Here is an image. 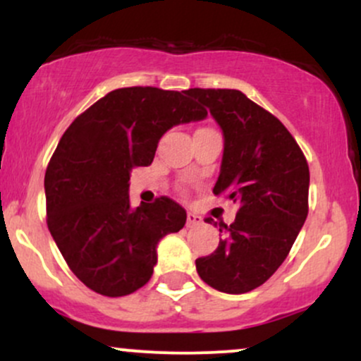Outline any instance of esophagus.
<instances>
[{
    "instance_id": "esophagus-1",
    "label": "esophagus",
    "mask_w": 361,
    "mask_h": 361,
    "mask_svg": "<svg viewBox=\"0 0 361 361\" xmlns=\"http://www.w3.org/2000/svg\"><path fill=\"white\" fill-rule=\"evenodd\" d=\"M202 224V217H198L197 214L188 212L186 215V227H195V226H200Z\"/></svg>"
}]
</instances>
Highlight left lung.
I'll return each mask as SVG.
<instances>
[{
    "mask_svg": "<svg viewBox=\"0 0 361 361\" xmlns=\"http://www.w3.org/2000/svg\"><path fill=\"white\" fill-rule=\"evenodd\" d=\"M188 94L224 132L214 195L239 205L231 226L205 219L222 239L212 255L195 261L197 271L219 292H251L279 270L307 219V159L287 127L241 91L192 88Z\"/></svg>",
    "mask_w": 361,
    "mask_h": 361,
    "instance_id": "obj_1",
    "label": "left lung"
}]
</instances>
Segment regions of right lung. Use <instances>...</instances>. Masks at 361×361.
Masks as SVG:
<instances>
[{"instance_id":"1","label":"right lung","mask_w":361,"mask_h":361,"mask_svg":"<svg viewBox=\"0 0 361 361\" xmlns=\"http://www.w3.org/2000/svg\"><path fill=\"white\" fill-rule=\"evenodd\" d=\"M205 117L188 91L132 86L110 91L62 134L44 180L47 227L93 292L123 297L151 280L157 243L186 212L168 197L130 209V171L152 163L168 128Z\"/></svg>"}]
</instances>
